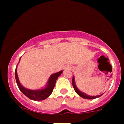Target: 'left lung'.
I'll return each mask as SVG.
<instances>
[{"instance_id":"8db88e82","label":"left lung","mask_w":124,"mask_h":124,"mask_svg":"<svg viewBox=\"0 0 124 124\" xmlns=\"http://www.w3.org/2000/svg\"><path fill=\"white\" fill-rule=\"evenodd\" d=\"M72 85H73V87L74 88V89L75 90V91L77 92V94L78 95H79L80 97H83L84 98H85V99H95V98L100 97V96H101L102 95H98V96H89L87 95L86 94H85L83 92H81L80 91H79V90L78 89L76 86V85H75V81H74V77H73V79H72Z\"/></svg>"}]
</instances>
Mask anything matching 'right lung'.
<instances>
[{
    "instance_id": "right-lung-1",
    "label": "right lung",
    "mask_w": 124,
    "mask_h": 124,
    "mask_svg": "<svg viewBox=\"0 0 124 124\" xmlns=\"http://www.w3.org/2000/svg\"><path fill=\"white\" fill-rule=\"evenodd\" d=\"M17 66L15 69V78L18 87L20 91L25 96H27L29 99L34 101L44 100L49 97L53 91L54 88L55 86L56 80L57 79L58 77L62 74L63 72L62 70H61L60 72L51 75L47 81L46 87L45 89L38 90H31L23 87L20 84L19 80H18L17 73Z\"/></svg>"
}]
</instances>
